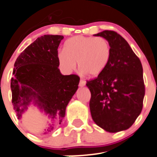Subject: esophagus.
Masks as SVG:
<instances>
[{
    "mask_svg": "<svg viewBox=\"0 0 157 157\" xmlns=\"http://www.w3.org/2000/svg\"><path fill=\"white\" fill-rule=\"evenodd\" d=\"M85 85V81L83 80V79H81L80 82H79V86L83 87Z\"/></svg>",
    "mask_w": 157,
    "mask_h": 157,
    "instance_id": "obj_1",
    "label": "esophagus"
}]
</instances>
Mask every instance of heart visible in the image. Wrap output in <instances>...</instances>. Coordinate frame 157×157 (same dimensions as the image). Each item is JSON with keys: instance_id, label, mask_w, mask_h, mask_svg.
Masks as SVG:
<instances>
[{"instance_id": "obj_1", "label": "heart", "mask_w": 157, "mask_h": 157, "mask_svg": "<svg viewBox=\"0 0 157 157\" xmlns=\"http://www.w3.org/2000/svg\"><path fill=\"white\" fill-rule=\"evenodd\" d=\"M111 46L103 37L76 36L66 40L64 51L58 53L61 69L70 73L76 68L91 76H98L103 72L111 58Z\"/></svg>"}]
</instances>
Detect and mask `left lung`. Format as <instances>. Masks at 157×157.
<instances>
[{"instance_id": "obj_1", "label": "left lung", "mask_w": 157, "mask_h": 157, "mask_svg": "<svg viewBox=\"0 0 157 157\" xmlns=\"http://www.w3.org/2000/svg\"><path fill=\"white\" fill-rule=\"evenodd\" d=\"M111 46L109 63L98 78L87 82L94 123L110 133L131 128L143 108L145 94L143 67L128 42L114 31L94 34Z\"/></svg>"}]
</instances>
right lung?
<instances>
[{
	"mask_svg": "<svg viewBox=\"0 0 157 157\" xmlns=\"http://www.w3.org/2000/svg\"><path fill=\"white\" fill-rule=\"evenodd\" d=\"M63 38L60 35L38 37L17 57L10 82L12 104L18 119L33 104L52 121L44 133L63 121L80 80L76 75H62L59 69L57 49Z\"/></svg>",
	"mask_w": 157,
	"mask_h": 157,
	"instance_id": "obj_1",
	"label": "right lung"
}]
</instances>
